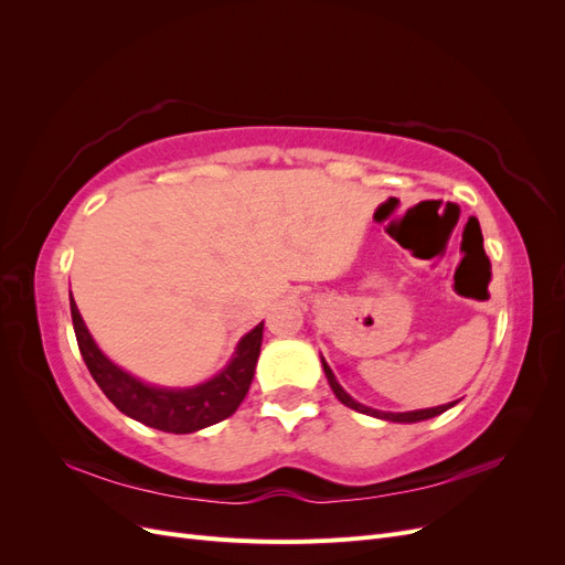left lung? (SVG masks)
Listing matches in <instances>:
<instances>
[{"label": "left lung", "instance_id": "1", "mask_svg": "<svg viewBox=\"0 0 565 565\" xmlns=\"http://www.w3.org/2000/svg\"><path fill=\"white\" fill-rule=\"evenodd\" d=\"M322 370H324V377H328V382H330V386H332V391H334V396L344 403L347 407H351V409H355V413H363V415H370V417H377V419H386V422H401V424H413V422H424V419H431V417H436V415H440V413H446V409H450L455 403H448V405H438V407H429V409H413V413H382V409H372V407H367V405H363V403H358V401H353L349 393L339 386V382H337V377L332 374V370H330V365L322 361Z\"/></svg>", "mask_w": 565, "mask_h": 565}]
</instances>
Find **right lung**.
I'll use <instances>...</instances> for the list:
<instances>
[{
  "instance_id": "1",
  "label": "right lung",
  "mask_w": 565,
  "mask_h": 565,
  "mask_svg": "<svg viewBox=\"0 0 565 565\" xmlns=\"http://www.w3.org/2000/svg\"><path fill=\"white\" fill-rule=\"evenodd\" d=\"M71 313L79 353L84 363H87L94 382L106 393L108 401L119 413H125L136 422L167 434H193L204 429V426H212L231 417L247 396L249 384L254 380L256 358H259L262 351L264 322L256 324L252 332L241 339L231 363L210 382L191 388H162L131 377L129 372L117 367L100 353L77 311L73 295Z\"/></svg>"
}]
</instances>
